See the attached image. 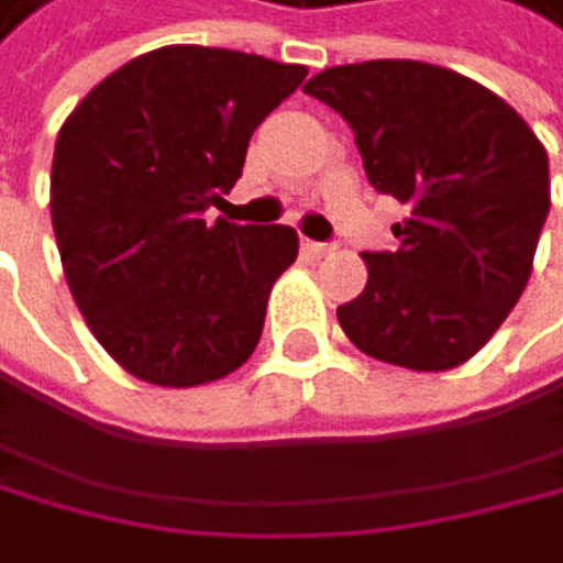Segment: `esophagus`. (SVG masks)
<instances>
[{"label": "esophagus", "instance_id": "obj_1", "mask_svg": "<svg viewBox=\"0 0 563 563\" xmlns=\"http://www.w3.org/2000/svg\"><path fill=\"white\" fill-rule=\"evenodd\" d=\"M303 250H307L310 256H327V253H333L336 246H333V243H317V240H303Z\"/></svg>", "mask_w": 563, "mask_h": 563}]
</instances>
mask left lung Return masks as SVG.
<instances>
[{"mask_svg":"<svg viewBox=\"0 0 563 563\" xmlns=\"http://www.w3.org/2000/svg\"><path fill=\"white\" fill-rule=\"evenodd\" d=\"M303 92L346 119L371 186L410 207L400 246L364 253L343 333L384 364L461 367L528 287L551 210L541 140L481 82L413 59L333 66Z\"/></svg>","mask_w":563,"mask_h":563,"instance_id":"obj_1","label":"left lung"}]
</instances>
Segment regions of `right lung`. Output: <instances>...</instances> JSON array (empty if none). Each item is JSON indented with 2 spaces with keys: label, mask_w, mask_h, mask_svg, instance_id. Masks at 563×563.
<instances>
[{
  "label": "right lung",
  "mask_w": 563,
  "mask_h": 563,
  "mask_svg": "<svg viewBox=\"0 0 563 563\" xmlns=\"http://www.w3.org/2000/svg\"><path fill=\"white\" fill-rule=\"evenodd\" d=\"M307 76L210 46H163L106 76L63 123L53 230L92 336L133 377L196 387L243 367L300 250L290 227L207 223L253 130Z\"/></svg>",
  "instance_id": "obj_1"
}]
</instances>
